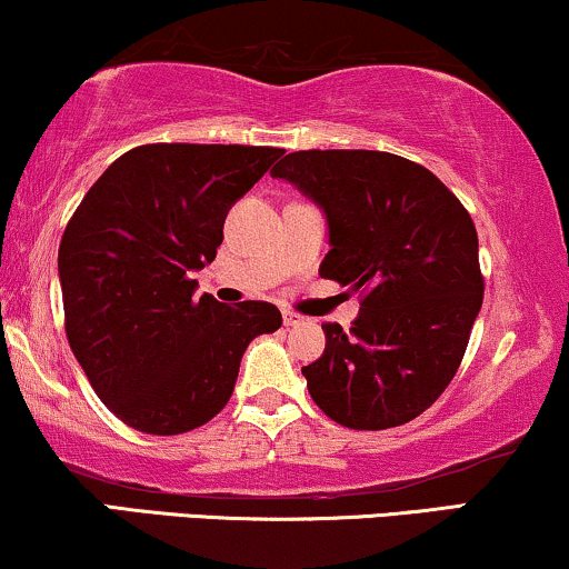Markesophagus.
<instances>
[{"mask_svg": "<svg viewBox=\"0 0 569 569\" xmlns=\"http://www.w3.org/2000/svg\"><path fill=\"white\" fill-rule=\"evenodd\" d=\"M282 321H284V327H298V325H303V317L296 311H282Z\"/></svg>", "mask_w": 569, "mask_h": 569, "instance_id": "esophagus-1", "label": "esophagus"}]
</instances>
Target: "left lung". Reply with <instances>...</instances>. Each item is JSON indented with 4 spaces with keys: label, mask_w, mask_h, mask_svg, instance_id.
<instances>
[{
    "label": "left lung",
    "mask_w": 569,
    "mask_h": 569,
    "mask_svg": "<svg viewBox=\"0 0 569 569\" xmlns=\"http://www.w3.org/2000/svg\"><path fill=\"white\" fill-rule=\"evenodd\" d=\"M325 210L319 273L361 292L348 332L303 367L313 403L350 430L411 422L453 380L482 306L478 231L425 166L377 150H300L271 168Z\"/></svg>",
    "instance_id": "8db88e82"
}]
</instances>
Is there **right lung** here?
<instances>
[{"label":"right lung","instance_id":"obj_1","mask_svg":"<svg viewBox=\"0 0 569 569\" xmlns=\"http://www.w3.org/2000/svg\"><path fill=\"white\" fill-rule=\"evenodd\" d=\"M279 147L142 144L91 184L62 231L66 335L91 388L123 425L179 435L210 422L234 390L244 348L282 327L263 300L194 298L223 219Z\"/></svg>","mask_w":569,"mask_h":569}]
</instances>
